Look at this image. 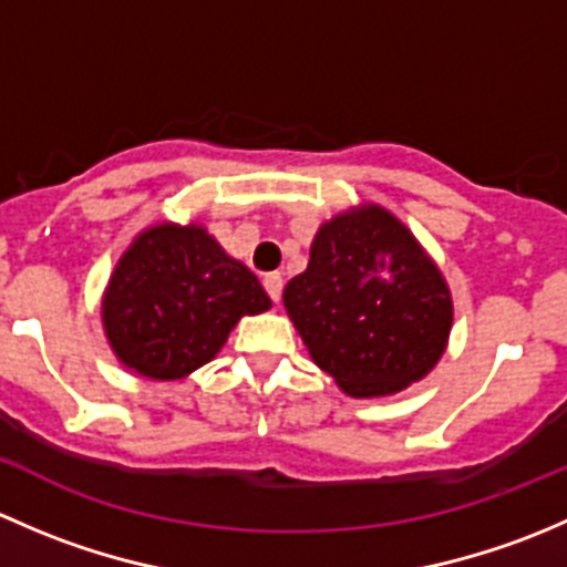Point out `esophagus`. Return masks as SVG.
<instances>
[{
	"instance_id": "34e87169",
	"label": "esophagus",
	"mask_w": 567,
	"mask_h": 567,
	"mask_svg": "<svg viewBox=\"0 0 567 567\" xmlns=\"http://www.w3.org/2000/svg\"><path fill=\"white\" fill-rule=\"evenodd\" d=\"M262 288H266V293L271 296L274 305H279V299H282V274H266V279H262Z\"/></svg>"
}]
</instances>
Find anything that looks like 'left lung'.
Instances as JSON below:
<instances>
[{
	"label": "left lung",
	"instance_id": "1",
	"mask_svg": "<svg viewBox=\"0 0 567 567\" xmlns=\"http://www.w3.org/2000/svg\"><path fill=\"white\" fill-rule=\"evenodd\" d=\"M282 301L312 362L351 398H386L425 379L453 329V293L436 260L375 203L318 227Z\"/></svg>",
	"mask_w": 567,
	"mask_h": 567
}]
</instances>
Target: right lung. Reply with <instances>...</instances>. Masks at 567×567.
<instances>
[{"label": "right lung", "instance_id": "add662e5", "mask_svg": "<svg viewBox=\"0 0 567 567\" xmlns=\"http://www.w3.org/2000/svg\"><path fill=\"white\" fill-rule=\"evenodd\" d=\"M271 307L262 285L203 225L158 221L120 255L101 299L109 348L151 381L208 364L244 316Z\"/></svg>", "mask_w": 567, "mask_h": 567}]
</instances>
